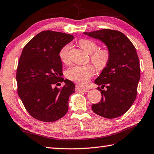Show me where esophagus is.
<instances>
[{"mask_svg":"<svg viewBox=\"0 0 154 154\" xmlns=\"http://www.w3.org/2000/svg\"><path fill=\"white\" fill-rule=\"evenodd\" d=\"M76 91L77 92H88L89 91V89L88 88H83V87H81L79 85H76Z\"/></svg>","mask_w":154,"mask_h":154,"instance_id":"obj_1","label":"esophagus"}]
</instances>
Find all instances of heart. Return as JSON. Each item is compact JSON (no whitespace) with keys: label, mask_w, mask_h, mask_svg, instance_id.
Returning <instances> with one entry per match:
<instances>
[{"label":"heart","mask_w":154,"mask_h":154,"mask_svg":"<svg viewBox=\"0 0 154 154\" xmlns=\"http://www.w3.org/2000/svg\"><path fill=\"white\" fill-rule=\"evenodd\" d=\"M79 46L87 53L91 55V60L96 67L103 69L107 65L110 59V53L106 49H98V45L95 41L89 39H81L79 41ZM71 49V45L67 44L59 51V56L61 61L67 63L69 59V53ZM95 73V69L91 65H75L68 69L66 75L71 81L84 85Z\"/></svg>","instance_id":"b5f03b06"}]
</instances>
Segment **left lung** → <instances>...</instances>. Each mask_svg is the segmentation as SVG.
Masks as SVG:
<instances>
[{"label": "left lung", "mask_w": 154, "mask_h": 154, "mask_svg": "<svg viewBox=\"0 0 154 154\" xmlns=\"http://www.w3.org/2000/svg\"><path fill=\"white\" fill-rule=\"evenodd\" d=\"M99 39L106 45L110 59L95 83L101 85L99 103L92 105V110L97 115L108 119L116 118L127 112L137 96L140 79V61L135 48L122 32L108 29L83 32Z\"/></svg>", "instance_id": "8db88e82"}]
</instances>
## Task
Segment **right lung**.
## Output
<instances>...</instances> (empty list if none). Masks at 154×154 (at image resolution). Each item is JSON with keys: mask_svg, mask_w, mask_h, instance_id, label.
<instances>
[{"mask_svg": "<svg viewBox=\"0 0 154 154\" xmlns=\"http://www.w3.org/2000/svg\"><path fill=\"white\" fill-rule=\"evenodd\" d=\"M73 39L71 35L44 31L23 48L17 71L18 94L29 113L39 121L55 122L68 111L69 97L75 85L61 77L59 53ZM62 82L63 88L55 86Z\"/></svg>", "mask_w": 154, "mask_h": 154, "instance_id": "add662e5", "label": "right lung"}]
</instances>
